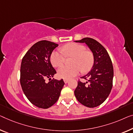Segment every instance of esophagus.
Returning <instances> with one entry per match:
<instances>
[{"label":"esophagus","mask_w":133,"mask_h":133,"mask_svg":"<svg viewBox=\"0 0 133 133\" xmlns=\"http://www.w3.org/2000/svg\"><path fill=\"white\" fill-rule=\"evenodd\" d=\"M64 82L65 84H67L69 82V79H64Z\"/></svg>","instance_id":"1"}]
</instances>
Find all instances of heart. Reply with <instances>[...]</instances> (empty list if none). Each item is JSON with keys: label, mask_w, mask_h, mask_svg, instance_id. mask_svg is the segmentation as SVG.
<instances>
[{"label": "heart", "mask_w": 133, "mask_h": 133, "mask_svg": "<svg viewBox=\"0 0 133 133\" xmlns=\"http://www.w3.org/2000/svg\"><path fill=\"white\" fill-rule=\"evenodd\" d=\"M61 51L67 57H73L71 66H63L58 70L59 77L63 79H71L76 76L81 71L86 72L91 67L93 55L90 51H85L83 45L75 43H68L61 48ZM65 57L59 51L52 52L50 61L52 66L60 67L64 62Z\"/></svg>", "instance_id": "1"}]
</instances>
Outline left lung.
Wrapping results in <instances>:
<instances>
[{
  "label": "left lung",
  "instance_id": "8db88e82",
  "mask_svg": "<svg viewBox=\"0 0 133 133\" xmlns=\"http://www.w3.org/2000/svg\"><path fill=\"white\" fill-rule=\"evenodd\" d=\"M77 43H85L91 51L94 59L91 70L81 78L86 82L78 81L75 95L79 103L88 108H95L102 104L112 88L114 68L106 49L94 39L85 37Z\"/></svg>",
  "mask_w": 133,
  "mask_h": 133
}]
</instances>
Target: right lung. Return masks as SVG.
Returning a JSON list of instances; mask_svg holds the SVG:
<instances>
[{
    "label": "right lung",
    "mask_w": 133,
    "mask_h": 133,
    "mask_svg": "<svg viewBox=\"0 0 133 133\" xmlns=\"http://www.w3.org/2000/svg\"><path fill=\"white\" fill-rule=\"evenodd\" d=\"M58 44L48 41L37 42L24 56L21 64L20 83L28 100L35 106L48 109L59 98L64 82L63 79H51L56 71L50 57ZM50 80L46 83L45 79Z\"/></svg>",
    "instance_id": "1"
}]
</instances>
